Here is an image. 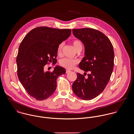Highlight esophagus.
I'll list each match as a JSON object with an SVG mask.
<instances>
[{"label": "esophagus", "mask_w": 134, "mask_h": 134, "mask_svg": "<svg viewBox=\"0 0 134 134\" xmlns=\"http://www.w3.org/2000/svg\"><path fill=\"white\" fill-rule=\"evenodd\" d=\"M71 72V71H70V70H66V73H69V72Z\"/></svg>", "instance_id": "1"}]
</instances>
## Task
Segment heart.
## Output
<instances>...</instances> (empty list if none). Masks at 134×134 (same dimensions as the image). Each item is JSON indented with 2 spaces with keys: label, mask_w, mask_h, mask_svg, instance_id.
Instances as JSON below:
<instances>
[{
  "label": "heart",
  "mask_w": 134,
  "mask_h": 134,
  "mask_svg": "<svg viewBox=\"0 0 134 134\" xmlns=\"http://www.w3.org/2000/svg\"><path fill=\"white\" fill-rule=\"evenodd\" d=\"M73 44L74 48L77 51L80 47H82V43L78 39H75L73 41ZM64 46V43H60L57 48V52L58 55H60L62 53V49ZM78 63V61L76 59H72L69 58H63L59 61V64L61 66L67 69H73L75 65Z\"/></svg>",
  "instance_id": "heart-1"
}]
</instances>
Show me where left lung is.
<instances>
[{
	"instance_id": "8db88e82",
	"label": "left lung",
	"mask_w": 134,
	"mask_h": 134,
	"mask_svg": "<svg viewBox=\"0 0 134 134\" xmlns=\"http://www.w3.org/2000/svg\"><path fill=\"white\" fill-rule=\"evenodd\" d=\"M72 31L74 35L85 46V56L79 67L85 72H89L86 78L77 73L72 90L77 97L90 100L100 95L110 80L114 68L113 47L110 39L97 30L83 28Z\"/></svg>"
}]
</instances>
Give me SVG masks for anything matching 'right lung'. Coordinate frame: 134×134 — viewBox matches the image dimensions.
I'll return each instance as SVG.
<instances>
[{
	"mask_svg": "<svg viewBox=\"0 0 134 134\" xmlns=\"http://www.w3.org/2000/svg\"><path fill=\"white\" fill-rule=\"evenodd\" d=\"M71 30L39 26L24 37L18 49L17 75L30 96L37 100L50 97L57 87L58 77L65 70L56 65L53 72L44 71L49 62H57L58 45L70 36Z\"/></svg>",
	"mask_w": 134,
	"mask_h": 134,
	"instance_id": "obj_1",
	"label": "right lung"
}]
</instances>
